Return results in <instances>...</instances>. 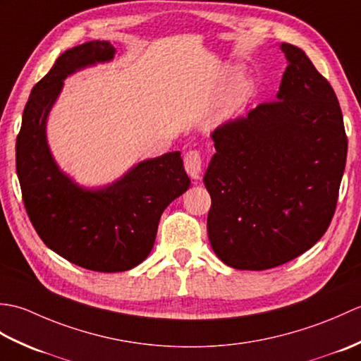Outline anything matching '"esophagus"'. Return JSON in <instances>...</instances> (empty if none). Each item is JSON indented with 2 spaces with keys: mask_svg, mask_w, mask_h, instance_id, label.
Listing matches in <instances>:
<instances>
[{
  "mask_svg": "<svg viewBox=\"0 0 361 361\" xmlns=\"http://www.w3.org/2000/svg\"><path fill=\"white\" fill-rule=\"evenodd\" d=\"M183 161H185V169L190 178L192 180L200 178V172H202V166H203V159H202L200 152L189 150L185 155V158H183Z\"/></svg>",
  "mask_w": 361,
  "mask_h": 361,
  "instance_id": "1",
  "label": "esophagus"
}]
</instances>
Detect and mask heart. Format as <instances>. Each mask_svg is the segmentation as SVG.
Wrapping results in <instances>:
<instances>
[{"mask_svg": "<svg viewBox=\"0 0 361 361\" xmlns=\"http://www.w3.org/2000/svg\"><path fill=\"white\" fill-rule=\"evenodd\" d=\"M248 91H250L248 83L243 79L234 80L231 85H229V88L225 91V94L221 96L217 106V113L228 114L239 109V106L245 102V99H247Z\"/></svg>", "mask_w": 361, "mask_h": 361, "instance_id": "b5f03b06", "label": "heart"}]
</instances>
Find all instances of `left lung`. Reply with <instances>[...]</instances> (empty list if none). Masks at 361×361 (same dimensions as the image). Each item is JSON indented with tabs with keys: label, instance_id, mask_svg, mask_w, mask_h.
I'll list each match as a JSON object with an SVG mask.
<instances>
[{
	"label": "left lung",
	"instance_id": "1",
	"mask_svg": "<svg viewBox=\"0 0 361 361\" xmlns=\"http://www.w3.org/2000/svg\"><path fill=\"white\" fill-rule=\"evenodd\" d=\"M281 49L288 66L278 99L211 133L208 235L214 252L237 270H268L312 248L331 225L346 166L334 88L302 49Z\"/></svg>",
	"mask_w": 361,
	"mask_h": 361
}]
</instances>
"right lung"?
<instances>
[{"mask_svg": "<svg viewBox=\"0 0 361 361\" xmlns=\"http://www.w3.org/2000/svg\"><path fill=\"white\" fill-rule=\"evenodd\" d=\"M113 54L111 43L99 40L65 51L30 91L15 145L23 203L37 234L71 264L102 273L141 264L155 243L161 214L190 185L180 152L142 161L99 190L75 186L54 163L44 124L63 79Z\"/></svg>", "mask_w": 361, "mask_h": 361, "instance_id": "obj_1", "label": "right lung"}]
</instances>
